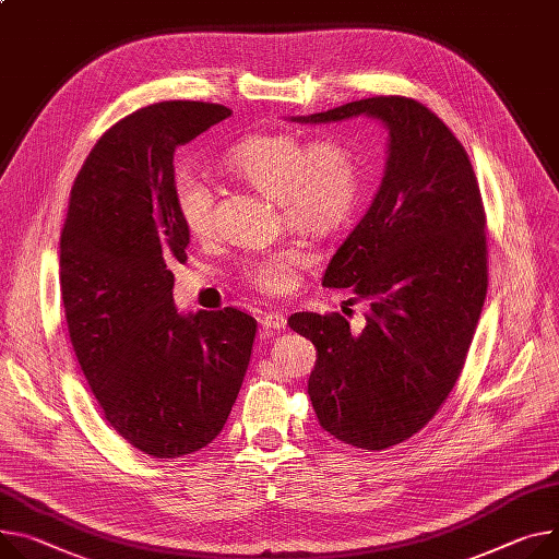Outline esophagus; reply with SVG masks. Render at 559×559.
Segmentation results:
<instances>
[{
	"label": "esophagus",
	"instance_id": "esophagus-1",
	"mask_svg": "<svg viewBox=\"0 0 559 559\" xmlns=\"http://www.w3.org/2000/svg\"><path fill=\"white\" fill-rule=\"evenodd\" d=\"M260 324L266 326V329L282 331V329H286V318H284V313H280V311H269V313H264V316L260 318Z\"/></svg>",
	"mask_w": 559,
	"mask_h": 559
}]
</instances>
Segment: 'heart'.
I'll return each instance as SVG.
<instances>
[{"label": "heart", "mask_w": 559, "mask_h": 559, "mask_svg": "<svg viewBox=\"0 0 559 559\" xmlns=\"http://www.w3.org/2000/svg\"><path fill=\"white\" fill-rule=\"evenodd\" d=\"M224 165L254 188L275 197L284 219L311 235H331L347 226L360 199V165L356 152L340 139L307 143L293 134H260L233 145ZM175 205L186 230L203 239L214 230V192L197 169H179ZM309 252L286 246L250 257L243 277L269 295L288 293Z\"/></svg>", "instance_id": "b5f03b06"}]
</instances>
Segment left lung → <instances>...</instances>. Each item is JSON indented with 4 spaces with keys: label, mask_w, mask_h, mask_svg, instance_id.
Wrapping results in <instances>:
<instances>
[{
    "label": "left lung",
    "mask_w": 559,
    "mask_h": 559,
    "mask_svg": "<svg viewBox=\"0 0 559 559\" xmlns=\"http://www.w3.org/2000/svg\"><path fill=\"white\" fill-rule=\"evenodd\" d=\"M356 116L384 124L388 163L322 284L365 302V326L309 311L293 313L288 326L318 349L309 396L322 429L384 450L425 427L461 376L488 290L486 214L463 145L412 98L376 96L290 120Z\"/></svg>",
    "instance_id": "8db88e82"
}]
</instances>
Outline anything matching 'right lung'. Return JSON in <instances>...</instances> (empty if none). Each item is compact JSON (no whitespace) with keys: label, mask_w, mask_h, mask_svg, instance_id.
Listing matches in <instances>:
<instances>
[{"label":"right lung","mask_w":559,"mask_h":559,"mask_svg":"<svg viewBox=\"0 0 559 559\" xmlns=\"http://www.w3.org/2000/svg\"><path fill=\"white\" fill-rule=\"evenodd\" d=\"M233 111L165 100L94 145L60 235L69 337L116 432L154 459L217 439L241 390L257 322L237 309L179 313L171 266L190 233L175 205V152Z\"/></svg>","instance_id":"1"}]
</instances>
